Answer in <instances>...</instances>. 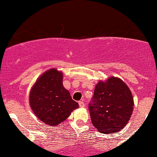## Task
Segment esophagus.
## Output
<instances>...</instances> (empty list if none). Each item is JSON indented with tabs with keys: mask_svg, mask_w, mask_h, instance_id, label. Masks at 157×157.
<instances>
[{
	"mask_svg": "<svg viewBox=\"0 0 157 157\" xmlns=\"http://www.w3.org/2000/svg\"><path fill=\"white\" fill-rule=\"evenodd\" d=\"M79 105H80V108H83L84 106H85L84 102H82V101H80V102H79Z\"/></svg>",
	"mask_w": 157,
	"mask_h": 157,
	"instance_id": "34e87169",
	"label": "esophagus"
}]
</instances>
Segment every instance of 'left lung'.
Wrapping results in <instances>:
<instances>
[{
	"mask_svg": "<svg viewBox=\"0 0 157 157\" xmlns=\"http://www.w3.org/2000/svg\"><path fill=\"white\" fill-rule=\"evenodd\" d=\"M89 109L97 131L103 134L116 133L130 120L134 109L132 94L121 79L111 77L96 85Z\"/></svg>",
	"mask_w": 157,
	"mask_h": 157,
	"instance_id": "1",
	"label": "left lung"
}]
</instances>
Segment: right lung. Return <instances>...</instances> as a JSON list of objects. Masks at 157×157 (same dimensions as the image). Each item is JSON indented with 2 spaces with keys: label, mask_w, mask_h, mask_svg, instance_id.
I'll list each match as a JSON object with an SVG mask.
<instances>
[{
  "label": "right lung",
  "mask_w": 157,
  "mask_h": 157,
  "mask_svg": "<svg viewBox=\"0 0 157 157\" xmlns=\"http://www.w3.org/2000/svg\"><path fill=\"white\" fill-rule=\"evenodd\" d=\"M29 104L40 120L52 126L63 122L79 107L63 86V73L55 68L39 77L30 91Z\"/></svg>",
  "instance_id": "obj_1"
}]
</instances>
